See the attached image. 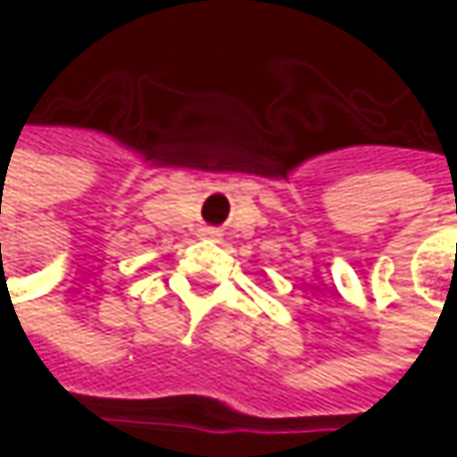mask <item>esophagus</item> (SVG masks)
Masks as SVG:
<instances>
[{"mask_svg":"<svg viewBox=\"0 0 457 457\" xmlns=\"http://www.w3.org/2000/svg\"><path fill=\"white\" fill-rule=\"evenodd\" d=\"M204 237H214V240H217V237H220V232H217V229L206 228L204 229Z\"/></svg>","mask_w":457,"mask_h":457,"instance_id":"34e87169","label":"esophagus"}]
</instances>
